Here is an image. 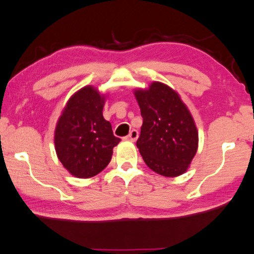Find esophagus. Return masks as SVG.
Returning a JSON list of instances; mask_svg holds the SVG:
<instances>
[{"label": "esophagus", "instance_id": "esophagus-1", "mask_svg": "<svg viewBox=\"0 0 254 254\" xmlns=\"http://www.w3.org/2000/svg\"><path fill=\"white\" fill-rule=\"evenodd\" d=\"M138 136H139V133H138V131L136 130H132L130 133H128V135L127 136V140H130V141H132V142H134L136 139H138Z\"/></svg>", "mask_w": 254, "mask_h": 254}]
</instances>
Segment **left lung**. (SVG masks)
I'll return each mask as SVG.
<instances>
[{"instance_id":"obj_1","label":"left lung","mask_w":254,"mask_h":254,"mask_svg":"<svg viewBox=\"0 0 254 254\" xmlns=\"http://www.w3.org/2000/svg\"><path fill=\"white\" fill-rule=\"evenodd\" d=\"M143 123L136 141L147 166L157 174L176 178L188 171L198 150L194 120L180 95L163 82L134 90Z\"/></svg>"}]
</instances>
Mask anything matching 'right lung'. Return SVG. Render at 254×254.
Masks as SVG:
<instances>
[{
	"mask_svg": "<svg viewBox=\"0 0 254 254\" xmlns=\"http://www.w3.org/2000/svg\"><path fill=\"white\" fill-rule=\"evenodd\" d=\"M106 96L94 86L74 92L64 106L54 132L55 151L64 168L79 179L97 175L110 164L121 139L104 119Z\"/></svg>",
	"mask_w": 254,
	"mask_h": 254,
	"instance_id": "1",
	"label": "right lung"
}]
</instances>
